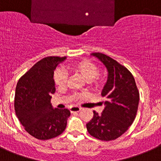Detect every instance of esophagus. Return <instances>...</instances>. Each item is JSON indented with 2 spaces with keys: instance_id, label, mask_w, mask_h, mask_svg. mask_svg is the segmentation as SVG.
<instances>
[{
  "instance_id": "1",
  "label": "esophagus",
  "mask_w": 161,
  "mask_h": 161,
  "mask_svg": "<svg viewBox=\"0 0 161 161\" xmlns=\"http://www.w3.org/2000/svg\"><path fill=\"white\" fill-rule=\"evenodd\" d=\"M80 110H81V108L78 107V106H73V107H71V108H70V111H71V113L79 112Z\"/></svg>"
}]
</instances>
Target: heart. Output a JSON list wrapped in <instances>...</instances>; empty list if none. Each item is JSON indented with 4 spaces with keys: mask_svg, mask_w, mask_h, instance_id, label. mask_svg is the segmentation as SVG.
I'll use <instances>...</instances> for the list:
<instances>
[{
    "mask_svg": "<svg viewBox=\"0 0 161 161\" xmlns=\"http://www.w3.org/2000/svg\"><path fill=\"white\" fill-rule=\"evenodd\" d=\"M70 69L79 72L86 81H89L96 87L101 86L104 83V74L103 72H99L97 65L90 60L82 59L73 62L70 66ZM67 77L68 75L64 69L59 68L54 71L53 80L58 88H62L66 86Z\"/></svg>",
    "mask_w": 161,
    "mask_h": 161,
    "instance_id": "obj_1",
    "label": "heart"
}]
</instances>
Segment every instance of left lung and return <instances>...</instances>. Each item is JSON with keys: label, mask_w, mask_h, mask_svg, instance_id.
Returning <instances> with one entry per match:
<instances>
[{"label": "left lung", "mask_w": 161, "mask_h": 161, "mask_svg": "<svg viewBox=\"0 0 161 161\" xmlns=\"http://www.w3.org/2000/svg\"><path fill=\"white\" fill-rule=\"evenodd\" d=\"M92 55L105 65L108 79L102 91L105 108L101 114L93 111L94 116L86 127L92 136L108 142L122 136L132 124L140 95L133 75L127 67L101 53Z\"/></svg>", "instance_id": "obj_1"}]
</instances>
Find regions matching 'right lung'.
<instances>
[{
    "mask_svg": "<svg viewBox=\"0 0 161 161\" xmlns=\"http://www.w3.org/2000/svg\"><path fill=\"white\" fill-rule=\"evenodd\" d=\"M65 57H47L24 74L17 83L14 111L28 133L38 140L59 136L66 127L71 113L67 108H53L50 100L56 91L54 70Z\"/></svg>",
    "mask_w": 161,
    "mask_h": 161,
    "instance_id": "obj_1",
    "label": "right lung"
}]
</instances>
